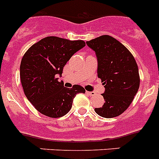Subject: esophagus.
I'll return each mask as SVG.
<instances>
[{
    "mask_svg": "<svg viewBox=\"0 0 159 159\" xmlns=\"http://www.w3.org/2000/svg\"><path fill=\"white\" fill-rule=\"evenodd\" d=\"M85 93H86L87 95H89V96H93V95H95V93L93 91H86Z\"/></svg>",
    "mask_w": 159,
    "mask_h": 159,
    "instance_id": "esophagus-1",
    "label": "esophagus"
}]
</instances>
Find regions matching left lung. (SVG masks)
I'll return each mask as SVG.
<instances>
[{"instance_id":"1","label":"left lung","mask_w":159,"mask_h":159,"mask_svg":"<svg viewBox=\"0 0 159 159\" xmlns=\"http://www.w3.org/2000/svg\"><path fill=\"white\" fill-rule=\"evenodd\" d=\"M98 60V77L105 87L102 96L106 102L95 108L103 118L120 115L132 102L139 88V68L134 57L121 42L109 35L86 41Z\"/></svg>"}]
</instances>
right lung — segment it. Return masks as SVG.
<instances>
[{
  "label": "right lung",
  "mask_w": 159,
  "mask_h": 159,
  "mask_svg": "<svg viewBox=\"0 0 159 159\" xmlns=\"http://www.w3.org/2000/svg\"><path fill=\"white\" fill-rule=\"evenodd\" d=\"M85 45L81 40L47 37L25 53L20 66V81L27 99L40 113L60 118L70 111L76 95L85 93L81 85L68 89L58 81L65 65Z\"/></svg>",
  "instance_id": "right-lung-1"
}]
</instances>
